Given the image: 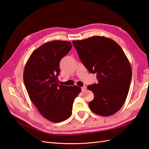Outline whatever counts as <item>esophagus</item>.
<instances>
[{
    "mask_svg": "<svg viewBox=\"0 0 149 149\" xmlns=\"http://www.w3.org/2000/svg\"><path fill=\"white\" fill-rule=\"evenodd\" d=\"M87 89V88H86V86H83V87H82L81 88V90H82V91H85Z\"/></svg>",
    "mask_w": 149,
    "mask_h": 149,
    "instance_id": "obj_1",
    "label": "esophagus"
}]
</instances>
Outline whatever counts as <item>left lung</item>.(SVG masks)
Wrapping results in <instances>:
<instances>
[{
  "mask_svg": "<svg viewBox=\"0 0 149 149\" xmlns=\"http://www.w3.org/2000/svg\"><path fill=\"white\" fill-rule=\"evenodd\" d=\"M73 44L85 67L97 74L98 83L88 86L94 95L89 104L91 110L104 116L115 114L125 103L132 78L123 50L113 40L98 36Z\"/></svg>",
  "mask_w": 149,
  "mask_h": 149,
  "instance_id": "obj_1",
  "label": "left lung"
}]
</instances>
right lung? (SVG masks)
Here are the masks:
<instances>
[{"label": "right lung", "instance_id": "obj_1", "mask_svg": "<svg viewBox=\"0 0 149 149\" xmlns=\"http://www.w3.org/2000/svg\"><path fill=\"white\" fill-rule=\"evenodd\" d=\"M72 47L70 42L53 40L34 50L25 65L23 81L29 98L45 118L54 123L72 114L75 97L81 91L77 86L59 84L60 61Z\"/></svg>", "mask_w": 149, "mask_h": 149}]
</instances>
